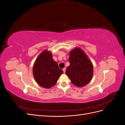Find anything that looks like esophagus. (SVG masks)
<instances>
[{
    "label": "esophagus",
    "instance_id": "1",
    "mask_svg": "<svg viewBox=\"0 0 125 125\" xmlns=\"http://www.w3.org/2000/svg\"><path fill=\"white\" fill-rule=\"evenodd\" d=\"M66 68H63V69H62V70H63V73H65V71H66Z\"/></svg>",
    "mask_w": 125,
    "mask_h": 125
}]
</instances>
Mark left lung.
<instances>
[{
    "label": "left lung",
    "mask_w": 125,
    "mask_h": 125,
    "mask_svg": "<svg viewBox=\"0 0 125 125\" xmlns=\"http://www.w3.org/2000/svg\"><path fill=\"white\" fill-rule=\"evenodd\" d=\"M70 66L66 74L71 82L78 87H82L92 80L93 66L91 60L81 48L76 47L69 52Z\"/></svg>",
    "instance_id": "1"
}]
</instances>
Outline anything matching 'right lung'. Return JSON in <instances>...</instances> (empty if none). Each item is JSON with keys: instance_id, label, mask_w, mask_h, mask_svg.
Masks as SVG:
<instances>
[{"instance_id": "obj_1", "label": "right lung", "mask_w": 125, "mask_h": 125, "mask_svg": "<svg viewBox=\"0 0 125 125\" xmlns=\"http://www.w3.org/2000/svg\"><path fill=\"white\" fill-rule=\"evenodd\" d=\"M33 73L37 84L44 88L48 89L56 84L63 71L54 60L51 52L44 50L35 60Z\"/></svg>"}]
</instances>
